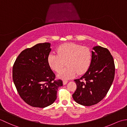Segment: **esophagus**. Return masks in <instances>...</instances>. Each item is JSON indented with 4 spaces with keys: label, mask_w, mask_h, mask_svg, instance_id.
<instances>
[{
    "label": "esophagus",
    "mask_w": 127,
    "mask_h": 127,
    "mask_svg": "<svg viewBox=\"0 0 127 127\" xmlns=\"http://www.w3.org/2000/svg\"><path fill=\"white\" fill-rule=\"evenodd\" d=\"M67 82H68V81H66V80H64V81H63V84L66 85L67 83Z\"/></svg>",
    "instance_id": "esophagus-1"
}]
</instances>
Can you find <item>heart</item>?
<instances>
[{
  "mask_svg": "<svg viewBox=\"0 0 127 127\" xmlns=\"http://www.w3.org/2000/svg\"><path fill=\"white\" fill-rule=\"evenodd\" d=\"M57 52L58 54L54 52L49 54L48 63L53 70L59 72L66 63L67 67L58 75L61 79H70L77 73H85L92 63V53L87 46L72 43H65L59 46Z\"/></svg>",
  "mask_w": 127,
  "mask_h": 127,
  "instance_id": "obj_1",
  "label": "heart"
}]
</instances>
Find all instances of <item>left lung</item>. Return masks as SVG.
<instances>
[{"label":"left lung","mask_w":127,"mask_h":127,"mask_svg":"<svg viewBox=\"0 0 127 127\" xmlns=\"http://www.w3.org/2000/svg\"><path fill=\"white\" fill-rule=\"evenodd\" d=\"M89 68L79 79L74 80L77 89L72 95L80 105L89 106L96 104L106 95L115 77V66L107 49L94 46Z\"/></svg>","instance_id":"8db88e82"}]
</instances>
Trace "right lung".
Instances as JSON below:
<instances>
[{
    "instance_id": "obj_1",
    "label": "right lung",
    "mask_w": 127,
    "mask_h": 127,
    "mask_svg": "<svg viewBox=\"0 0 127 127\" xmlns=\"http://www.w3.org/2000/svg\"><path fill=\"white\" fill-rule=\"evenodd\" d=\"M49 43H39L23 50L12 68V78L20 97L32 107L44 108L54 103L63 81H55V75L48 63L51 50Z\"/></svg>"
}]
</instances>
